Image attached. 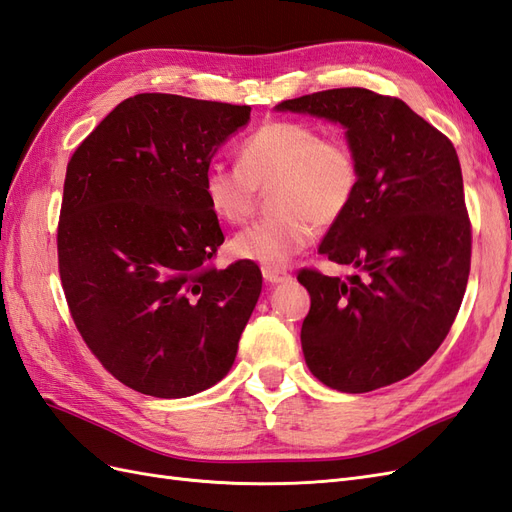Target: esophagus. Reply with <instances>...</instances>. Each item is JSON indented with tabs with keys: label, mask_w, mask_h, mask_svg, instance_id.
Returning a JSON list of instances; mask_svg holds the SVG:
<instances>
[{
	"label": "esophagus",
	"mask_w": 512,
	"mask_h": 512,
	"mask_svg": "<svg viewBox=\"0 0 512 512\" xmlns=\"http://www.w3.org/2000/svg\"><path fill=\"white\" fill-rule=\"evenodd\" d=\"M261 274H264L266 283H272V285H276V283H285V281H289V279H291L287 270H283V268H274V266H264V268H261Z\"/></svg>",
	"instance_id": "obj_1"
}]
</instances>
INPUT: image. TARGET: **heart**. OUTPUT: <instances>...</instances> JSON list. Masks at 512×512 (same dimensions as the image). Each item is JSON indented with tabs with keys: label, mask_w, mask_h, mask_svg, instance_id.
Listing matches in <instances>:
<instances>
[{
	"label": "heart",
	"mask_w": 512,
	"mask_h": 512,
	"mask_svg": "<svg viewBox=\"0 0 512 512\" xmlns=\"http://www.w3.org/2000/svg\"><path fill=\"white\" fill-rule=\"evenodd\" d=\"M268 218L236 233L231 253L264 266H283L311 244L317 227H332L352 208L360 165L341 137L291 120H272L248 135L240 167L210 165L203 195L225 223L240 225L255 212L259 188H269Z\"/></svg>",
	"instance_id": "obj_1"
}]
</instances>
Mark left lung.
Listing matches in <instances>:
<instances>
[{
  "mask_svg": "<svg viewBox=\"0 0 512 512\" xmlns=\"http://www.w3.org/2000/svg\"><path fill=\"white\" fill-rule=\"evenodd\" d=\"M276 109L343 124L360 165L352 208L319 244L349 274L298 272L311 294L304 360L341 392L401 382L446 339L470 276L472 225L455 145L403 100L364 87L315 92Z\"/></svg>",
  "mask_w": 512,
  "mask_h": 512,
  "instance_id": "obj_1",
  "label": "left lung"
}]
</instances>
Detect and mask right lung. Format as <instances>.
<instances>
[{"instance_id":"obj_1","label":"right lung","mask_w":512,"mask_h":512,"mask_svg":"<svg viewBox=\"0 0 512 512\" xmlns=\"http://www.w3.org/2000/svg\"><path fill=\"white\" fill-rule=\"evenodd\" d=\"M251 107L175 94L120 102L68 160L57 264L72 321L115 379L158 399L214 386L236 360L261 270L225 242L203 173Z\"/></svg>"}]
</instances>
